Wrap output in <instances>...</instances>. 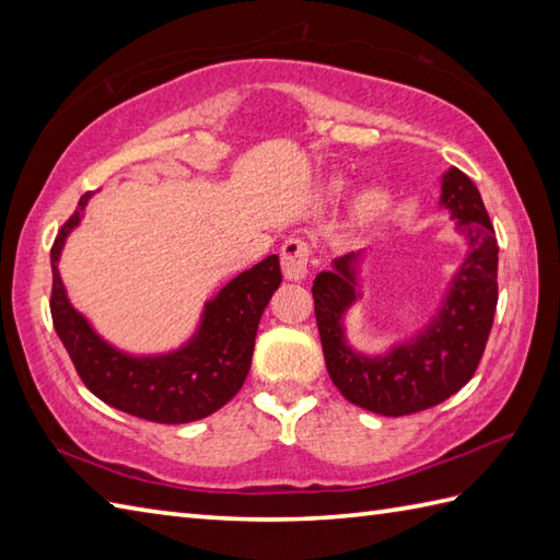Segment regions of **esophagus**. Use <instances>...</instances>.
I'll return each mask as SVG.
<instances>
[{
    "label": "esophagus",
    "mask_w": 560,
    "mask_h": 560,
    "mask_svg": "<svg viewBox=\"0 0 560 560\" xmlns=\"http://www.w3.org/2000/svg\"><path fill=\"white\" fill-rule=\"evenodd\" d=\"M311 255L313 249L303 237H289L287 243L281 245V269L283 277L289 281L305 279L307 269H311Z\"/></svg>",
    "instance_id": "obj_1"
}]
</instances>
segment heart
<instances>
[{
	"mask_svg": "<svg viewBox=\"0 0 560 560\" xmlns=\"http://www.w3.org/2000/svg\"><path fill=\"white\" fill-rule=\"evenodd\" d=\"M383 209H385V197L383 195H380V192H365L359 199V205H355V217H359L361 221H371Z\"/></svg>",
	"mask_w": 560,
	"mask_h": 560,
	"instance_id": "obj_1",
	"label": "heart"
}]
</instances>
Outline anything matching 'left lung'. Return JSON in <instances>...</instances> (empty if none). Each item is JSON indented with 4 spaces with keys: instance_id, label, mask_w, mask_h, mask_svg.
<instances>
[{
    "instance_id": "obj_1",
    "label": "left lung",
    "mask_w": 560,
    "mask_h": 560,
    "mask_svg": "<svg viewBox=\"0 0 560 560\" xmlns=\"http://www.w3.org/2000/svg\"><path fill=\"white\" fill-rule=\"evenodd\" d=\"M440 205L452 211L469 255L450 283L447 299L419 337L368 359L343 339L341 317L355 301L359 255L335 259L313 281L315 319L331 383L351 404L380 416H407L445 401L469 383L489 341L498 305V241L489 211L467 175H443Z\"/></svg>"
}]
</instances>
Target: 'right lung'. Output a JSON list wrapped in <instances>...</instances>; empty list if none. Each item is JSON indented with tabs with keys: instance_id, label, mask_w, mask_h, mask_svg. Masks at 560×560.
Instances as JSON below:
<instances>
[{
	"instance_id": "right-lung-1",
	"label": "right lung",
	"mask_w": 560,
	"mask_h": 560,
	"mask_svg": "<svg viewBox=\"0 0 560 560\" xmlns=\"http://www.w3.org/2000/svg\"><path fill=\"white\" fill-rule=\"evenodd\" d=\"M91 192L59 229L52 249L50 313L79 377L93 395L125 413L153 423H189L221 409L243 387L257 337L259 317L281 283L279 257L225 283L207 303L197 335L183 349L165 355H127L105 343L86 317L71 307L57 261L71 229H77Z\"/></svg>"
}]
</instances>
